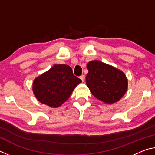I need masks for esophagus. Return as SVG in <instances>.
Returning <instances> with one entry per match:
<instances>
[{
	"label": "esophagus",
	"instance_id": "1",
	"mask_svg": "<svg viewBox=\"0 0 155 155\" xmlns=\"http://www.w3.org/2000/svg\"><path fill=\"white\" fill-rule=\"evenodd\" d=\"M80 78L81 79V81H82L83 82V81H85V75H81V77H80Z\"/></svg>",
	"mask_w": 155,
	"mask_h": 155
}]
</instances>
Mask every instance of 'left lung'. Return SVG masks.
<instances>
[{
  "label": "left lung",
  "mask_w": 155,
  "mask_h": 155,
  "mask_svg": "<svg viewBox=\"0 0 155 155\" xmlns=\"http://www.w3.org/2000/svg\"><path fill=\"white\" fill-rule=\"evenodd\" d=\"M87 68L86 84L96 98L112 104L124 95L128 81L122 71L99 61L89 62Z\"/></svg>",
  "instance_id": "left-lung-1"
}]
</instances>
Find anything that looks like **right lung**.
<instances>
[{
	"instance_id": "1",
	"label": "right lung",
	"mask_w": 155,
	"mask_h": 155,
	"mask_svg": "<svg viewBox=\"0 0 155 155\" xmlns=\"http://www.w3.org/2000/svg\"><path fill=\"white\" fill-rule=\"evenodd\" d=\"M81 82L80 78L73 74L69 65H54L34 80L33 91L40 103L56 108L67 101Z\"/></svg>"
}]
</instances>
